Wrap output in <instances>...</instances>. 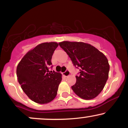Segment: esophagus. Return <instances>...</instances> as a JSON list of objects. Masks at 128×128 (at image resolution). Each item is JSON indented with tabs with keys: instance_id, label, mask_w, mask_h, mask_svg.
I'll return each mask as SVG.
<instances>
[{
	"instance_id": "1",
	"label": "esophagus",
	"mask_w": 128,
	"mask_h": 128,
	"mask_svg": "<svg viewBox=\"0 0 128 128\" xmlns=\"http://www.w3.org/2000/svg\"><path fill=\"white\" fill-rule=\"evenodd\" d=\"M70 74V73L68 70H66L65 72L63 73V75H64V76H66V77H67V76H68Z\"/></svg>"
}]
</instances>
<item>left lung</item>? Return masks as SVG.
I'll return each mask as SVG.
<instances>
[{
  "mask_svg": "<svg viewBox=\"0 0 128 128\" xmlns=\"http://www.w3.org/2000/svg\"><path fill=\"white\" fill-rule=\"evenodd\" d=\"M76 67L80 68L73 91L81 99L95 98L104 89L109 74L108 59L95 47L84 42H59Z\"/></svg>",
  "mask_w": 128,
  "mask_h": 128,
  "instance_id": "1",
  "label": "left lung"
}]
</instances>
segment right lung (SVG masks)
<instances>
[{
	"instance_id": "right-lung-1",
	"label": "right lung",
	"mask_w": 128,
	"mask_h": 128,
	"mask_svg": "<svg viewBox=\"0 0 128 128\" xmlns=\"http://www.w3.org/2000/svg\"><path fill=\"white\" fill-rule=\"evenodd\" d=\"M58 46L56 42L40 44L26 53L17 65V80L22 90L37 104L50 102L57 94L62 74L54 71L50 72L49 67Z\"/></svg>"
}]
</instances>
